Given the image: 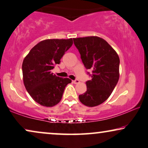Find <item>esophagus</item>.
<instances>
[{
	"instance_id": "esophagus-1",
	"label": "esophagus",
	"mask_w": 148,
	"mask_h": 148,
	"mask_svg": "<svg viewBox=\"0 0 148 148\" xmlns=\"http://www.w3.org/2000/svg\"><path fill=\"white\" fill-rule=\"evenodd\" d=\"M72 82L74 84H78L80 82V81L78 80H72Z\"/></svg>"
}]
</instances>
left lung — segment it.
Here are the masks:
<instances>
[{
  "mask_svg": "<svg viewBox=\"0 0 148 148\" xmlns=\"http://www.w3.org/2000/svg\"><path fill=\"white\" fill-rule=\"evenodd\" d=\"M86 69L92 70L91 80L86 82V91L79 100L88 107L103 103L112 94L119 79L120 59L116 51L98 36L73 38Z\"/></svg>",
  "mask_w": 148,
  "mask_h": 148,
  "instance_id": "1",
  "label": "left lung"
}]
</instances>
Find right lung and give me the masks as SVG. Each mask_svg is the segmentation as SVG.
Returning <instances> with one entry per match:
<instances>
[{
    "instance_id": "right-lung-1",
    "label": "right lung",
    "mask_w": 148,
    "mask_h": 148,
    "mask_svg": "<svg viewBox=\"0 0 148 148\" xmlns=\"http://www.w3.org/2000/svg\"><path fill=\"white\" fill-rule=\"evenodd\" d=\"M72 38L47 39L31 49L22 64L23 84L29 95L45 107H53L61 101L70 78H60L51 70L60 63L72 47Z\"/></svg>"
}]
</instances>
